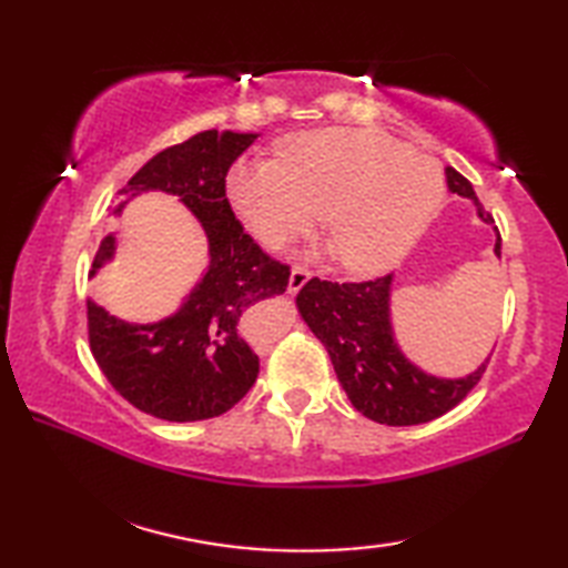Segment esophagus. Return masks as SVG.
<instances>
[{
    "instance_id": "esophagus-1",
    "label": "esophagus",
    "mask_w": 568,
    "mask_h": 568,
    "mask_svg": "<svg viewBox=\"0 0 568 568\" xmlns=\"http://www.w3.org/2000/svg\"><path fill=\"white\" fill-rule=\"evenodd\" d=\"M310 277H312V271H307L305 265H295L293 273H291V281H287V291H291V293L303 291Z\"/></svg>"
}]
</instances>
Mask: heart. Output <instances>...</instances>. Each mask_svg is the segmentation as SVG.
Segmentation results:
<instances>
[{
	"label": "heart",
	"mask_w": 568,
	"mask_h": 568,
	"mask_svg": "<svg viewBox=\"0 0 568 568\" xmlns=\"http://www.w3.org/2000/svg\"><path fill=\"white\" fill-rule=\"evenodd\" d=\"M236 214L277 248L324 214L336 258L378 273L415 246L439 214L444 175L432 159L373 129H322L287 139L277 161L236 165L226 180Z\"/></svg>",
	"instance_id": "b5f03b06"
}]
</instances>
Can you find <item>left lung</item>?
I'll use <instances>...</instances> for the list:
<instances>
[{"instance_id": "obj_1", "label": "left lung", "mask_w": 568, "mask_h": 568, "mask_svg": "<svg viewBox=\"0 0 568 568\" xmlns=\"http://www.w3.org/2000/svg\"><path fill=\"white\" fill-rule=\"evenodd\" d=\"M446 187L476 202L478 216H493L478 202L468 180L446 168ZM500 256V234L496 241ZM393 275L361 283H332L312 277L297 295L300 315L327 346L336 378L361 415L388 427H409L449 413L476 388L488 361L466 378H434L415 368L400 354L390 327Z\"/></svg>"}]
</instances>
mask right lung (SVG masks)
I'll use <instances>...</instances> for the list:
<instances>
[{"instance_id":"right-lung-1","label":"right lung","mask_w":568,"mask_h":568,"mask_svg":"<svg viewBox=\"0 0 568 568\" xmlns=\"http://www.w3.org/2000/svg\"><path fill=\"white\" fill-rule=\"evenodd\" d=\"M258 134L216 129L155 153L119 190L126 197L163 190L197 216L210 244V268L178 315L129 324L88 303V339L112 388L141 413L168 422H197L232 409L258 376V356L246 342V312L285 293L291 265L265 253L236 220L226 200V173ZM104 236L90 275L112 256Z\"/></svg>"}]
</instances>
